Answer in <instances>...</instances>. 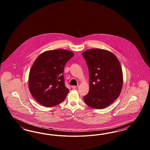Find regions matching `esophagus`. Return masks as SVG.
<instances>
[{
  "instance_id": "1",
  "label": "esophagus",
  "mask_w": 150,
  "mask_h": 150,
  "mask_svg": "<svg viewBox=\"0 0 150 150\" xmlns=\"http://www.w3.org/2000/svg\"><path fill=\"white\" fill-rule=\"evenodd\" d=\"M78 88L79 86H72V88H74V89H77V88Z\"/></svg>"
}]
</instances>
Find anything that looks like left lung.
Segmentation results:
<instances>
[{"mask_svg":"<svg viewBox=\"0 0 150 150\" xmlns=\"http://www.w3.org/2000/svg\"><path fill=\"white\" fill-rule=\"evenodd\" d=\"M89 75V92L84 97L86 104L95 109H103L111 105L121 93L123 75L121 64L112 52L98 48L82 53Z\"/></svg>","mask_w":150,"mask_h":150,"instance_id":"obj_1","label":"left lung"}]
</instances>
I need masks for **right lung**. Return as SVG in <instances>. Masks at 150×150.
Returning a JSON list of instances; mask_svg holds the SVG:
<instances>
[{"label":"right lung","instance_id":"1","mask_svg":"<svg viewBox=\"0 0 150 150\" xmlns=\"http://www.w3.org/2000/svg\"><path fill=\"white\" fill-rule=\"evenodd\" d=\"M74 56L71 51L55 50L44 52L36 59L29 73V88L42 106H54L65 99L69 89L64 86V66Z\"/></svg>","mask_w":150,"mask_h":150}]
</instances>
